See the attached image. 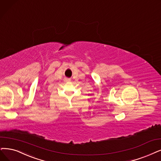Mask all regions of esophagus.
Segmentation results:
<instances>
[{"mask_svg":"<svg viewBox=\"0 0 161 161\" xmlns=\"http://www.w3.org/2000/svg\"><path fill=\"white\" fill-rule=\"evenodd\" d=\"M65 80L66 82H70V80L69 79H65Z\"/></svg>","mask_w":161,"mask_h":161,"instance_id":"esophagus-1","label":"esophagus"}]
</instances>
